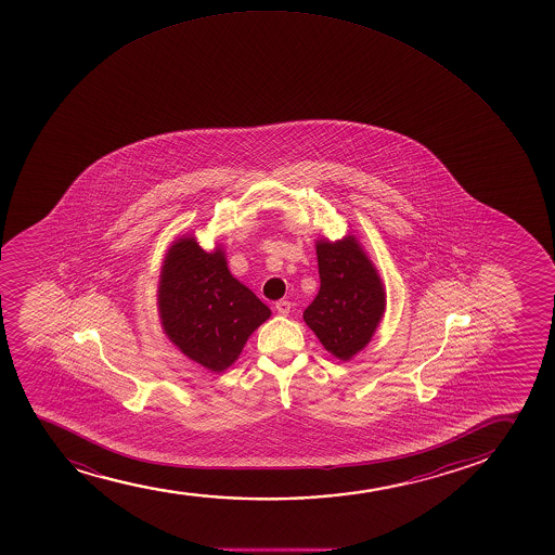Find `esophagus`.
<instances>
[{
  "mask_svg": "<svg viewBox=\"0 0 555 555\" xmlns=\"http://www.w3.org/2000/svg\"><path fill=\"white\" fill-rule=\"evenodd\" d=\"M274 310L281 313V315H287V313L292 312V302H289V300H279V302L274 305Z\"/></svg>",
  "mask_w": 555,
  "mask_h": 555,
  "instance_id": "obj_1",
  "label": "esophagus"
}]
</instances>
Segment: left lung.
Masks as SVG:
<instances>
[{
    "label": "left lung",
    "mask_w": 555,
    "mask_h": 555,
    "mask_svg": "<svg viewBox=\"0 0 555 555\" xmlns=\"http://www.w3.org/2000/svg\"><path fill=\"white\" fill-rule=\"evenodd\" d=\"M321 287L302 318L324 349L350 360L367 345L386 308L380 276L352 237L318 243Z\"/></svg>",
    "instance_id": "left-lung-1"
}]
</instances>
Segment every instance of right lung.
I'll use <instances>...</instances> for the list:
<instances>
[{"instance_id":"1","label":"right lung","mask_w":555,"mask_h":555,"mask_svg":"<svg viewBox=\"0 0 555 555\" xmlns=\"http://www.w3.org/2000/svg\"><path fill=\"white\" fill-rule=\"evenodd\" d=\"M158 306L169 339L212 371L236 362L247 337L271 315L268 306L232 276L221 249L205 253L193 237L169 249Z\"/></svg>"}]
</instances>
